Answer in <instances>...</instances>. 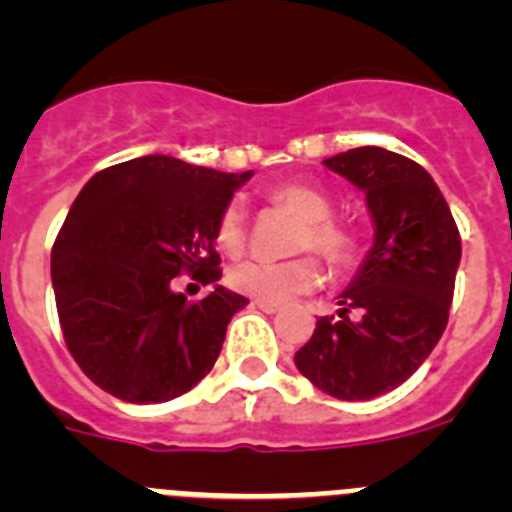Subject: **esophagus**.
Instances as JSON below:
<instances>
[{
    "label": "esophagus",
    "mask_w": 512,
    "mask_h": 512,
    "mask_svg": "<svg viewBox=\"0 0 512 512\" xmlns=\"http://www.w3.org/2000/svg\"><path fill=\"white\" fill-rule=\"evenodd\" d=\"M253 305L259 307V310L269 312V315H274V312H279V305H274V302H261V300H256V302H253Z\"/></svg>",
    "instance_id": "34e87169"
}]
</instances>
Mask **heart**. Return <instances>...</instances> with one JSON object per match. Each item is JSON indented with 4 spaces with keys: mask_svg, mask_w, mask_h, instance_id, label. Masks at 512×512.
<instances>
[{
    "mask_svg": "<svg viewBox=\"0 0 512 512\" xmlns=\"http://www.w3.org/2000/svg\"><path fill=\"white\" fill-rule=\"evenodd\" d=\"M266 197L302 223L295 233V251H315L333 269L354 261L356 235L330 217L333 205L328 194L305 182H284L271 187ZM246 235V215L241 205L230 202L217 220V246L228 253H241ZM228 282L241 295L279 305L318 287L323 282V266L307 253L287 261L251 259L235 264L228 271Z\"/></svg>",
    "mask_w": 512,
    "mask_h": 512,
    "instance_id": "b5f03b06",
    "label": "heart"
}]
</instances>
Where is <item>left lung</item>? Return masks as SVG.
Returning <instances> with one entry per match:
<instances>
[{
  "label": "left lung",
  "instance_id": "obj_1",
  "mask_svg": "<svg viewBox=\"0 0 512 512\" xmlns=\"http://www.w3.org/2000/svg\"><path fill=\"white\" fill-rule=\"evenodd\" d=\"M361 189L374 246L295 354L302 377L338 400L395 390L428 359L449 323L461 238L431 174L387 148L364 146L323 161Z\"/></svg>",
  "mask_w": 512,
  "mask_h": 512
}]
</instances>
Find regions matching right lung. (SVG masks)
Returning a JSON list of instances; mask_svg holds the SVG:
<instances>
[{"mask_svg": "<svg viewBox=\"0 0 512 512\" xmlns=\"http://www.w3.org/2000/svg\"><path fill=\"white\" fill-rule=\"evenodd\" d=\"M251 176L140 156L84 184L53 243L51 279L63 341L104 392L151 405L210 374L248 300L216 284L187 303L170 282L182 270L220 279L217 220Z\"/></svg>", "mask_w": 512, "mask_h": 512, "instance_id": "add662e5", "label": "right lung"}]
</instances>
